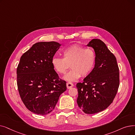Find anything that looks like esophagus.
I'll return each mask as SVG.
<instances>
[{"instance_id": "1", "label": "esophagus", "mask_w": 135, "mask_h": 135, "mask_svg": "<svg viewBox=\"0 0 135 135\" xmlns=\"http://www.w3.org/2000/svg\"><path fill=\"white\" fill-rule=\"evenodd\" d=\"M73 86H74L73 84L71 83V82H68V83H67V87L68 89H70L71 88L73 87Z\"/></svg>"}]
</instances>
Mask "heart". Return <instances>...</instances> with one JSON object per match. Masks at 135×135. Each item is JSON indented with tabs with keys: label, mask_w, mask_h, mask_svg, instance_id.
Returning <instances> with one entry per match:
<instances>
[{
	"label": "heart",
	"mask_w": 135,
	"mask_h": 135,
	"mask_svg": "<svg viewBox=\"0 0 135 135\" xmlns=\"http://www.w3.org/2000/svg\"><path fill=\"white\" fill-rule=\"evenodd\" d=\"M62 54L63 58L54 57L52 58V64L60 74H65L69 67L72 68L63 77L66 80L74 81L80 76L86 77L94 67L96 55L91 49L74 45L64 49Z\"/></svg>",
	"instance_id": "obj_1"
}]
</instances>
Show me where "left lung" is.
<instances>
[{
	"label": "left lung",
	"instance_id": "obj_1",
	"mask_svg": "<svg viewBox=\"0 0 135 135\" xmlns=\"http://www.w3.org/2000/svg\"><path fill=\"white\" fill-rule=\"evenodd\" d=\"M95 51V66L82 83L76 85L77 102L84 113L93 114L113 103L119 86V69L115 56L102 40L93 39L87 45Z\"/></svg>",
	"mask_w": 135,
	"mask_h": 135
}]
</instances>
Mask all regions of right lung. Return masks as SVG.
I'll return each mask as SVG.
<instances>
[{
	"label": "right lung",
	"instance_id": "1",
	"mask_svg": "<svg viewBox=\"0 0 135 135\" xmlns=\"http://www.w3.org/2000/svg\"><path fill=\"white\" fill-rule=\"evenodd\" d=\"M61 46L55 41L37 42L20 58L16 70L17 88L25 107L35 114L52 112L67 89L66 81L59 78L52 64Z\"/></svg>",
	"mask_w": 135,
	"mask_h": 135
}]
</instances>
